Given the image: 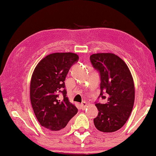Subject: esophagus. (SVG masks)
I'll return each instance as SVG.
<instances>
[{
	"label": "esophagus",
	"instance_id": "34e87169",
	"mask_svg": "<svg viewBox=\"0 0 156 156\" xmlns=\"http://www.w3.org/2000/svg\"><path fill=\"white\" fill-rule=\"evenodd\" d=\"M86 107H87V103H86V102H83L81 104V109H85L86 108Z\"/></svg>",
	"mask_w": 156,
	"mask_h": 156
}]
</instances>
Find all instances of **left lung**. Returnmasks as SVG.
<instances>
[{
    "label": "left lung",
    "mask_w": 156,
    "mask_h": 156,
    "mask_svg": "<svg viewBox=\"0 0 156 156\" xmlns=\"http://www.w3.org/2000/svg\"><path fill=\"white\" fill-rule=\"evenodd\" d=\"M90 61L100 77L98 99H106L105 104L95 102L99 111L93 119L98 130L113 133L124 126L130 116L135 102L133 76L125 62L111 53L94 54Z\"/></svg>",
    "instance_id": "left-lung-1"
}]
</instances>
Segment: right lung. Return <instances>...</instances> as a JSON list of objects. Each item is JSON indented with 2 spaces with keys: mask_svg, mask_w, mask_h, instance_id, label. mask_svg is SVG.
Instances as JSON below:
<instances>
[{
  "mask_svg": "<svg viewBox=\"0 0 156 156\" xmlns=\"http://www.w3.org/2000/svg\"><path fill=\"white\" fill-rule=\"evenodd\" d=\"M78 60V55L70 52L49 54L33 73L30 97L33 112L40 125L53 133L63 131L78 112L67 98L65 86L69 70Z\"/></svg>",
  "mask_w": 156,
  "mask_h": 156,
  "instance_id": "1",
  "label": "right lung"
}]
</instances>
